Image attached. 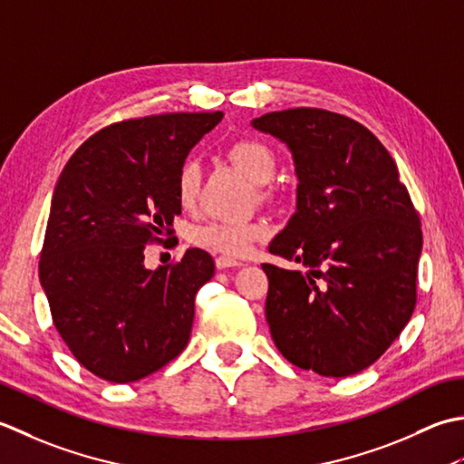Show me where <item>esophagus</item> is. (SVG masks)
I'll return each instance as SVG.
<instances>
[{
	"label": "esophagus",
	"instance_id": "1",
	"mask_svg": "<svg viewBox=\"0 0 464 464\" xmlns=\"http://www.w3.org/2000/svg\"><path fill=\"white\" fill-rule=\"evenodd\" d=\"M238 266H242V262H240V260H236V258H230V256H220V258H216V268H218V270H226V268H238Z\"/></svg>",
	"mask_w": 464,
	"mask_h": 464
}]
</instances>
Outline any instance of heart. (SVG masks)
<instances>
[{
    "mask_svg": "<svg viewBox=\"0 0 464 464\" xmlns=\"http://www.w3.org/2000/svg\"><path fill=\"white\" fill-rule=\"evenodd\" d=\"M228 156L236 168L248 176L252 182L266 184L276 174V154L262 140L242 138L236 140L228 148ZM202 172L194 160L182 164L176 178V196L178 202L184 208H192L196 204L198 192H200ZM268 224L264 220L248 222H210L196 228L192 240L198 246L210 248L216 252L228 254V256H244L252 250L258 240L266 238Z\"/></svg>",
    "mask_w": 464,
    "mask_h": 464,
    "instance_id": "obj_1",
    "label": "heart"
}]
</instances>
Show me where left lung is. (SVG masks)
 Here are the masks:
<instances>
[{"mask_svg":"<svg viewBox=\"0 0 464 464\" xmlns=\"http://www.w3.org/2000/svg\"><path fill=\"white\" fill-rule=\"evenodd\" d=\"M252 128L286 144L298 179L296 210L268 250L306 274L262 264L274 344L320 376L361 372L417 302L422 232L399 168L372 131L334 111H272Z\"/></svg>","mask_w":464,"mask_h":464,"instance_id":"left-lung-1","label":"left lung"}]
</instances>
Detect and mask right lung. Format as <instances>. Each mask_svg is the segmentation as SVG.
Returning <instances> with one entry per match:
<instances>
[{
  "mask_svg": "<svg viewBox=\"0 0 464 464\" xmlns=\"http://www.w3.org/2000/svg\"><path fill=\"white\" fill-rule=\"evenodd\" d=\"M222 116L179 111L103 128L55 184L40 282L63 343L103 381H140L190 340L214 260L190 248L174 266L148 270L144 248L172 232L179 168Z\"/></svg>",
  "mask_w": 464,
  "mask_h": 464,
  "instance_id": "1",
  "label": "right lung"
}]
</instances>
